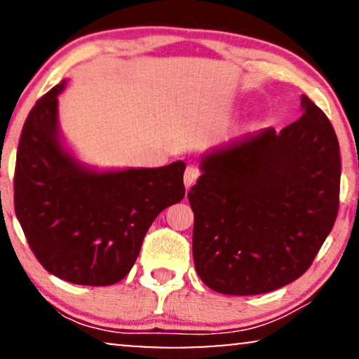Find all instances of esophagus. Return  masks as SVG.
Here are the masks:
<instances>
[{
  "label": "esophagus",
  "instance_id": "34e87169",
  "mask_svg": "<svg viewBox=\"0 0 359 359\" xmlns=\"http://www.w3.org/2000/svg\"><path fill=\"white\" fill-rule=\"evenodd\" d=\"M199 175L201 173H199L198 166L189 165L188 168H186V171H184V184H186V188H191V186L196 183V180L199 178Z\"/></svg>",
  "mask_w": 359,
  "mask_h": 359
}]
</instances>
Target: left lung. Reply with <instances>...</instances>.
<instances>
[{"instance_id": "1", "label": "left lung", "mask_w": 359, "mask_h": 359, "mask_svg": "<svg viewBox=\"0 0 359 359\" xmlns=\"http://www.w3.org/2000/svg\"><path fill=\"white\" fill-rule=\"evenodd\" d=\"M304 112L205 156L188 193L193 258L215 292L255 296L296 281L332 232L340 204V147L332 122Z\"/></svg>"}]
</instances>
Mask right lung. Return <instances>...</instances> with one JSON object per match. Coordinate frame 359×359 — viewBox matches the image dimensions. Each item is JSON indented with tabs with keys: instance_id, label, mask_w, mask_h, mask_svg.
Here are the masks:
<instances>
[{
	"instance_id": "add662e5",
	"label": "right lung",
	"mask_w": 359,
	"mask_h": 359,
	"mask_svg": "<svg viewBox=\"0 0 359 359\" xmlns=\"http://www.w3.org/2000/svg\"><path fill=\"white\" fill-rule=\"evenodd\" d=\"M53 86L24 122L14 168V210L39 263L53 276L85 286L126 278L161 210L184 198L186 165L95 173L57 139Z\"/></svg>"
}]
</instances>
